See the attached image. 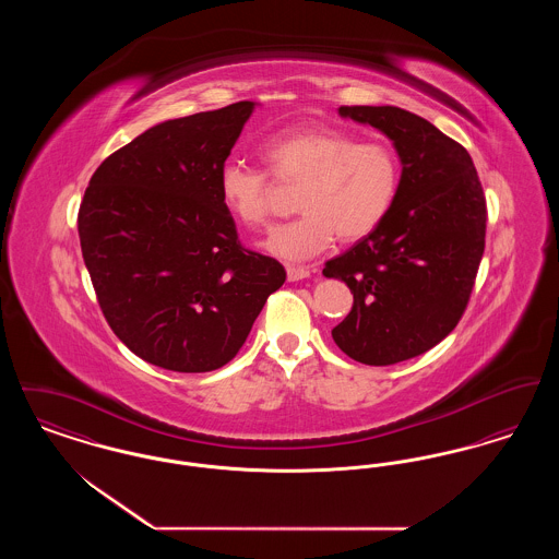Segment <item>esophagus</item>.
Wrapping results in <instances>:
<instances>
[{"label":"esophagus","mask_w":559,"mask_h":559,"mask_svg":"<svg viewBox=\"0 0 559 559\" xmlns=\"http://www.w3.org/2000/svg\"><path fill=\"white\" fill-rule=\"evenodd\" d=\"M314 270L306 266H287V278L289 281H301V278H308Z\"/></svg>","instance_id":"1"}]
</instances>
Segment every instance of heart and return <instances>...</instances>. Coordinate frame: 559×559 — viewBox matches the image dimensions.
Returning <instances> with one entry per match:
<instances>
[{
    "mask_svg": "<svg viewBox=\"0 0 559 559\" xmlns=\"http://www.w3.org/2000/svg\"><path fill=\"white\" fill-rule=\"evenodd\" d=\"M272 178L299 185L297 219L278 226L266 249L287 262L322 253L333 240H358L388 217L400 190L399 153L383 140H358L333 128H297L260 144ZM217 188L226 210L247 228L270 219V178L264 169L237 160L219 169Z\"/></svg>",
    "mask_w": 559,
    "mask_h": 559,
    "instance_id": "heart-1",
    "label": "heart"
}]
</instances>
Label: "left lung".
Instances as JSON below:
<instances>
[{"label":"left lung","mask_w":559,"mask_h":559,"mask_svg":"<svg viewBox=\"0 0 559 559\" xmlns=\"http://www.w3.org/2000/svg\"><path fill=\"white\" fill-rule=\"evenodd\" d=\"M385 133L402 163L388 217L324 264L354 306L331 333L349 358L388 367L440 344L463 317L476 283L486 197L469 153L424 117L399 107H340Z\"/></svg>","instance_id":"obj_1"}]
</instances>
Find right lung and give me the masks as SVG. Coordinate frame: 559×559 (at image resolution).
Returning <instances> with one entry per match:
<instances>
[{"instance_id": "right-lung-1", "label": "right lung", "mask_w": 559, "mask_h": 559, "mask_svg": "<svg viewBox=\"0 0 559 559\" xmlns=\"http://www.w3.org/2000/svg\"><path fill=\"white\" fill-rule=\"evenodd\" d=\"M253 103L159 123L94 171L81 253L112 333L142 360L215 371L245 344L287 272L240 245L217 176Z\"/></svg>"}]
</instances>
